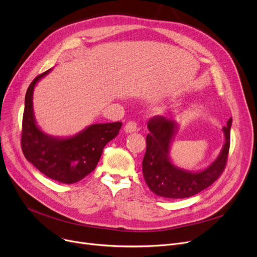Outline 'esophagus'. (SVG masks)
Returning a JSON list of instances; mask_svg holds the SVG:
<instances>
[{
  "label": "esophagus",
  "mask_w": 257,
  "mask_h": 257,
  "mask_svg": "<svg viewBox=\"0 0 257 257\" xmlns=\"http://www.w3.org/2000/svg\"><path fill=\"white\" fill-rule=\"evenodd\" d=\"M137 130H138V126L134 121H128L124 127V131L126 133H132V132H136Z\"/></svg>",
  "instance_id": "34e87169"
}]
</instances>
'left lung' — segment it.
Wrapping results in <instances>:
<instances>
[{"label": "left lung", "instance_id": "8db88e82", "mask_svg": "<svg viewBox=\"0 0 257 257\" xmlns=\"http://www.w3.org/2000/svg\"><path fill=\"white\" fill-rule=\"evenodd\" d=\"M232 118L223 127L224 145L219 156L203 170L190 171L177 167L171 159V148L178 132L176 120L164 116L152 117L148 123L147 150L143 159L144 178L157 196L168 199L192 197L211 185L223 173L230 146Z\"/></svg>", "mask_w": 257, "mask_h": 257}]
</instances>
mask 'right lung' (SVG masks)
<instances>
[{"label": "right lung", "mask_w": 257, "mask_h": 257, "mask_svg": "<svg viewBox=\"0 0 257 257\" xmlns=\"http://www.w3.org/2000/svg\"><path fill=\"white\" fill-rule=\"evenodd\" d=\"M52 69L37 76L25 97L22 150L26 159L47 177L71 184L83 179L96 169L104 147L116 138L120 121L92 124L75 136L58 138L45 133L36 123L33 111V92L36 84Z\"/></svg>", "instance_id": "add662e5"}]
</instances>
